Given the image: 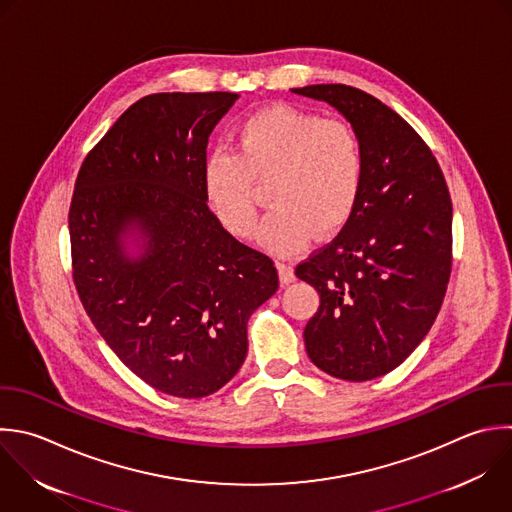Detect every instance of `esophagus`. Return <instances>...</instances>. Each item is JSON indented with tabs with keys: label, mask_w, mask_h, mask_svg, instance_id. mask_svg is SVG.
<instances>
[{
	"label": "esophagus",
	"mask_w": 512,
	"mask_h": 512,
	"mask_svg": "<svg viewBox=\"0 0 512 512\" xmlns=\"http://www.w3.org/2000/svg\"><path fill=\"white\" fill-rule=\"evenodd\" d=\"M278 274H280V282L282 284H290L296 280V274H294V268L290 264H278Z\"/></svg>",
	"instance_id": "1"
}]
</instances>
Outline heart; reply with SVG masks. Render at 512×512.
Here are the masks:
<instances>
[{
    "label": "heart",
    "mask_w": 512,
    "mask_h": 512,
    "mask_svg": "<svg viewBox=\"0 0 512 512\" xmlns=\"http://www.w3.org/2000/svg\"><path fill=\"white\" fill-rule=\"evenodd\" d=\"M362 178L364 156L356 132L344 122L290 106L246 118L236 130L234 152L218 148L202 168L206 202L236 236H248L256 224L254 182H268L272 210L256 240L276 254L304 248L316 232H338L356 208Z\"/></svg>",
    "instance_id": "obj_1"
}]
</instances>
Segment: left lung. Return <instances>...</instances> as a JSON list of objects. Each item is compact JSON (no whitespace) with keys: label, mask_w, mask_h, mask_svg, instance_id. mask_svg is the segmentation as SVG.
<instances>
[{"label":"left lung","mask_w":512,"mask_h":512,"mask_svg":"<svg viewBox=\"0 0 512 512\" xmlns=\"http://www.w3.org/2000/svg\"><path fill=\"white\" fill-rule=\"evenodd\" d=\"M292 92L340 112L364 156L346 226L296 268L320 294L306 352L334 378L372 380L410 356L440 310L452 262L448 188L422 138L380 100L344 84Z\"/></svg>","instance_id":"8db88e82"}]
</instances>
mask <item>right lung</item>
Masks as SVG:
<instances>
[{
    "mask_svg": "<svg viewBox=\"0 0 512 512\" xmlns=\"http://www.w3.org/2000/svg\"><path fill=\"white\" fill-rule=\"evenodd\" d=\"M238 94H152L88 154L70 206L74 282L116 356L152 388L204 398L240 370L274 262L224 230L204 196L216 124Z\"/></svg>",
    "mask_w": 512,
    "mask_h": 512,
    "instance_id": "add662e5",
    "label": "right lung"
}]
</instances>
